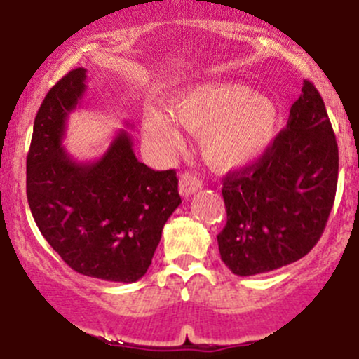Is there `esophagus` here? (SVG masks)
<instances>
[{"instance_id": "1", "label": "esophagus", "mask_w": 359, "mask_h": 359, "mask_svg": "<svg viewBox=\"0 0 359 359\" xmlns=\"http://www.w3.org/2000/svg\"><path fill=\"white\" fill-rule=\"evenodd\" d=\"M201 188V181L196 180V176L190 175V172H183L180 176V193L183 196H190L195 191Z\"/></svg>"}]
</instances>
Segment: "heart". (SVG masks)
Listing matches in <instances>:
<instances>
[{
    "label": "heart",
    "instance_id": "1",
    "mask_svg": "<svg viewBox=\"0 0 359 359\" xmlns=\"http://www.w3.org/2000/svg\"><path fill=\"white\" fill-rule=\"evenodd\" d=\"M171 114L147 107L144 135L161 154L183 146L178 128L200 134L203 159L217 171H233L252 164L271 146L278 130V108L263 93L245 83L213 79L187 88L171 102Z\"/></svg>",
    "mask_w": 359,
    "mask_h": 359
}]
</instances>
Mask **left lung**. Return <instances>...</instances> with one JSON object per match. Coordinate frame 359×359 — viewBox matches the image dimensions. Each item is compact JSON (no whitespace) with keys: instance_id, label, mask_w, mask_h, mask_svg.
I'll list each match as a JSON object with an SVG mask.
<instances>
[{"instance_id":"8db88e82","label":"left lung","mask_w":359,"mask_h":359,"mask_svg":"<svg viewBox=\"0 0 359 359\" xmlns=\"http://www.w3.org/2000/svg\"><path fill=\"white\" fill-rule=\"evenodd\" d=\"M339 171L322 96L304 81L280 132L256 163L222 180L227 224L217 236L233 275L268 273L309 255L332 210Z\"/></svg>"}]
</instances>
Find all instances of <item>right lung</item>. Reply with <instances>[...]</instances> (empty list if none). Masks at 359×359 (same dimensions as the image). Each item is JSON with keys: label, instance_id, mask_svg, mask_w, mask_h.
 Returning <instances> with one entry per match:
<instances>
[{"label": "right lung", "instance_id": "add662e5", "mask_svg": "<svg viewBox=\"0 0 359 359\" xmlns=\"http://www.w3.org/2000/svg\"><path fill=\"white\" fill-rule=\"evenodd\" d=\"M86 69L59 79L40 104L27 156V198L39 231L84 276L134 283L147 273L181 196L175 169L135 158L120 130L100 159L78 163L62 147L66 120L86 91Z\"/></svg>", "mask_w": 359, "mask_h": 359}]
</instances>
